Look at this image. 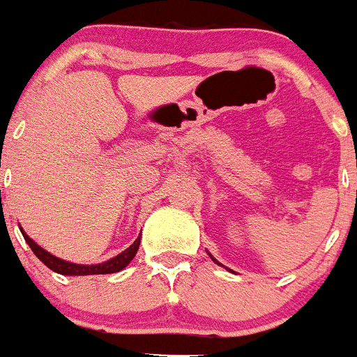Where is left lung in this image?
<instances>
[{
  "label": "left lung",
  "mask_w": 357,
  "mask_h": 357,
  "mask_svg": "<svg viewBox=\"0 0 357 357\" xmlns=\"http://www.w3.org/2000/svg\"><path fill=\"white\" fill-rule=\"evenodd\" d=\"M208 255H211V254H208ZM211 259H212V261H214V262H215V264H219V266H222V264H221V262H219V261H218V259H214V257H212V255H211Z\"/></svg>",
  "instance_id": "obj_1"
}]
</instances>
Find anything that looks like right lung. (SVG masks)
<instances>
[{"instance_id": "right-lung-1", "label": "right lung", "mask_w": 357, "mask_h": 357, "mask_svg": "<svg viewBox=\"0 0 357 357\" xmlns=\"http://www.w3.org/2000/svg\"><path fill=\"white\" fill-rule=\"evenodd\" d=\"M20 231H22L25 242H27V245L31 247V250L34 252L36 257H38L43 264L48 266L52 271L59 273V275H63V276L110 275V273H119L122 271V269H124L132 259H135L136 252H138V247H139V236H138L132 245H129L124 252H121V254L115 255V257L109 259V261L100 262V264H75V262H68L66 259H60L56 257V255L50 254L48 250H45L41 245H38L34 240L29 238V235L22 228H20Z\"/></svg>"}]
</instances>
